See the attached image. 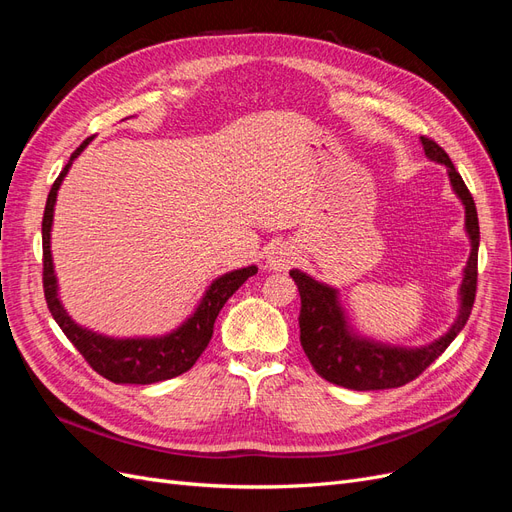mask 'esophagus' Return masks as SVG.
<instances>
[{"instance_id":"34e87169","label":"esophagus","mask_w":512,"mask_h":512,"mask_svg":"<svg viewBox=\"0 0 512 512\" xmlns=\"http://www.w3.org/2000/svg\"><path fill=\"white\" fill-rule=\"evenodd\" d=\"M294 260H297V252L292 250V245L280 243V245H275L273 250H271V254L267 258V265L271 269H275V271H284V269H288L292 265Z\"/></svg>"}]
</instances>
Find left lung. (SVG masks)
<instances>
[{"instance_id": "obj_1", "label": "left lung", "mask_w": 512, "mask_h": 512, "mask_svg": "<svg viewBox=\"0 0 512 512\" xmlns=\"http://www.w3.org/2000/svg\"><path fill=\"white\" fill-rule=\"evenodd\" d=\"M425 156L433 162H440L448 168L453 190L466 207V230L470 235L472 252L468 265L463 269V282L459 288L461 307L455 324L438 342L423 348H393L369 342L359 335H352L348 329L342 307L337 303V290L327 284H320L301 271H290L294 284L301 294V346L309 363L324 380L352 391H380L397 389L418 378L423 371L438 359V356L451 346L459 331L466 327L472 314L476 297V277H478V215L470 190L455 170L448 153L427 136H421Z\"/></svg>"}]
</instances>
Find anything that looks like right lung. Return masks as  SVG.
I'll list each match as a JSON object with an SVG mask.
<instances>
[{"mask_svg": "<svg viewBox=\"0 0 512 512\" xmlns=\"http://www.w3.org/2000/svg\"><path fill=\"white\" fill-rule=\"evenodd\" d=\"M91 136L85 138L81 147L70 156V162L55 179L53 188L46 198L44 218H42V286L44 299L49 305V312L59 324V329L74 344V348L83 354V359L98 371L100 376L115 384H153L181 376L188 371L198 356L205 352L209 339L213 335V324L218 318L224 303L239 290L247 277L256 275V267H245L230 271L215 280L205 292L203 301L196 307V312L185 320L181 327L164 337H136V339H113L98 335L89 329L79 327L66 314L64 305L57 299V280L53 271L51 258V226H53V209L61 181H64L68 168L76 156L89 145Z\"/></svg>", "mask_w": 512, "mask_h": 512, "instance_id": "obj_1", "label": "right lung"}]
</instances>
